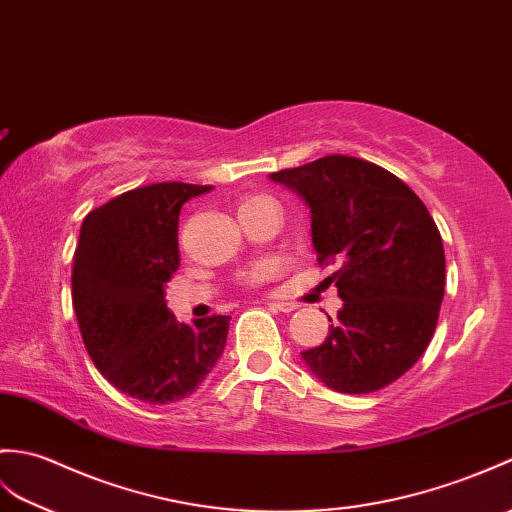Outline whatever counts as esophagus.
I'll list each match as a JSON object with an SVG mask.
<instances>
[{"label":"esophagus","instance_id":"esophagus-1","mask_svg":"<svg viewBox=\"0 0 512 512\" xmlns=\"http://www.w3.org/2000/svg\"><path fill=\"white\" fill-rule=\"evenodd\" d=\"M268 307L270 310H275V312H294L296 310V305H292V303H279V301H272V303H268Z\"/></svg>","mask_w":512,"mask_h":512}]
</instances>
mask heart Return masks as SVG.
Instances as JSON below:
<instances>
[{
	"mask_svg": "<svg viewBox=\"0 0 512 512\" xmlns=\"http://www.w3.org/2000/svg\"><path fill=\"white\" fill-rule=\"evenodd\" d=\"M257 200H266V198H261V196H253V198H246L240 207H246V205H253V202H257ZM272 272H275V264H261V266H257L253 272H248V277H246V281L248 283H257V281H261V279H266L268 275H272Z\"/></svg>",
	"mask_w": 512,
	"mask_h": 512,
	"instance_id": "obj_1",
	"label": "heart"
}]
</instances>
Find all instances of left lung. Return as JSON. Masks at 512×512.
Instances as JSON below:
<instances>
[{"label": "left lung", "mask_w": 512, "mask_h": 512, "mask_svg": "<svg viewBox=\"0 0 512 512\" xmlns=\"http://www.w3.org/2000/svg\"><path fill=\"white\" fill-rule=\"evenodd\" d=\"M270 181L310 209L318 264L340 266L327 277L344 301L338 323L303 362L349 395L397 382L430 344L443 303L445 251L430 211L395 174L344 154L272 172Z\"/></svg>", "instance_id": "1"}]
</instances>
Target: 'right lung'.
I'll use <instances>...</instances> for the list:
<instances>
[{
    "instance_id": "add662e5",
    "label": "right lung",
    "mask_w": 512,
    "mask_h": 512,
    "mask_svg": "<svg viewBox=\"0 0 512 512\" xmlns=\"http://www.w3.org/2000/svg\"><path fill=\"white\" fill-rule=\"evenodd\" d=\"M211 185L137 187L82 220L71 299L82 342L109 382L152 406L192 395L227 347L231 316L178 323L165 303L178 255V213Z\"/></svg>"
}]
</instances>
